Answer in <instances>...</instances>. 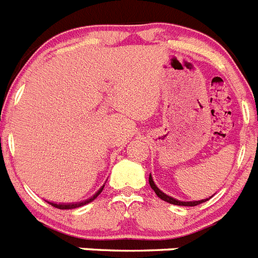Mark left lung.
<instances>
[{
    "label": "left lung",
    "instance_id": "1",
    "mask_svg": "<svg viewBox=\"0 0 258 258\" xmlns=\"http://www.w3.org/2000/svg\"><path fill=\"white\" fill-rule=\"evenodd\" d=\"M149 182H150V186H151L152 190L155 191V194H156L157 197L160 198L161 200H164V202L166 203H170V204H174V206H183V207H195V206H199V204H202V203L207 202V200L211 199L213 195H212L211 198H207V199H202V200H194V202H181V200L178 199H174V198L169 197V195H166L165 192H163V191L160 190V188L157 187L156 184H155L154 179H152V175L150 174L149 177Z\"/></svg>",
    "mask_w": 258,
    "mask_h": 258
}]
</instances>
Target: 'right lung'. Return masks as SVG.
Here are the masks:
<instances>
[{
	"mask_svg": "<svg viewBox=\"0 0 258 258\" xmlns=\"http://www.w3.org/2000/svg\"><path fill=\"white\" fill-rule=\"evenodd\" d=\"M103 187H104V184L102 186L99 190L97 191V192L93 195V197H90L89 199L86 200H83V202H77V203H52V202H47L49 204H51L52 207H55V208H59V209H75V208H80V207H83V206H86V204H89V203H92L93 200L95 199V198L99 195V194L103 191Z\"/></svg>",
	"mask_w": 258,
	"mask_h": 258,
	"instance_id": "right-lung-1",
	"label": "right lung"
}]
</instances>
